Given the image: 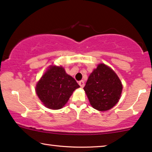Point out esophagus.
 <instances>
[{"label": "esophagus", "instance_id": "obj_1", "mask_svg": "<svg viewBox=\"0 0 152 152\" xmlns=\"http://www.w3.org/2000/svg\"><path fill=\"white\" fill-rule=\"evenodd\" d=\"M78 84H79L80 88H83V87L85 86V83L83 80H80V81L78 82Z\"/></svg>", "mask_w": 152, "mask_h": 152}]
</instances>
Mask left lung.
Segmentation results:
<instances>
[{"label": "left lung", "instance_id": "1", "mask_svg": "<svg viewBox=\"0 0 152 152\" xmlns=\"http://www.w3.org/2000/svg\"><path fill=\"white\" fill-rule=\"evenodd\" d=\"M83 89L93 108L105 111L118 102L122 85L114 71L101 64L91 73Z\"/></svg>", "mask_w": 152, "mask_h": 152}]
</instances>
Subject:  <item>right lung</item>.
Wrapping results in <instances>:
<instances>
[{
    "label": "right lung",
    "mask_w": 152,
    "mask_h": 152,
    "mask_svg": "<svg viewBox=\"0 0 152 152\" xmlns=\"http://www.w3.org/2000/svg\"><path fill=\"white\" fill-rule=\"evenodd\" d=\"M80 88L76 80L66 74L62 66H52L36 86V92L44 105L58 110L68 102L73 92Z\"/></svg>",
    "instance_id": "add662e5"
}]
</instances>
